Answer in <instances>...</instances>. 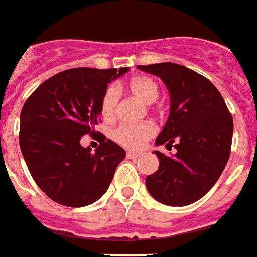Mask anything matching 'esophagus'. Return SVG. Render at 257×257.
<instances>
[{"mask_svg": "<svg viewBox=\"0 0 257 257\" xmlns=\"http://www.w3.org/2000/svg\"><path fill=\"white\" fill-rule=\"evenodd\" d=\"M140 157V154L134 153V152H128L127 153V158H131V160H136V158Z\"/></svg>", "mask_w": 257, "mask_h": 257, "instance_id": "1", "label": "esophagus"}]
</instances>
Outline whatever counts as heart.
<instances>
[{"label":"heart","instance_id":"heart-1","mask_svg":"<svg viewBox=\"0 0 257 257\" xmlns=\"http://www.w3.org/2000/svg\"><path fill=\"white\" fill-rule=\"evenodd\" d=\"M127 89L131 94L145 104H153L160 96L158 85L152 78L148 77H136L127 84ZM119 89L116 86H108L101 97V115L105 119H112L116 113L117 103H119ZM156 134V126L153 123H138V124H124L117 127L113 131V140L117 144L124 146L127 149L140 150L145 144Z\"/></svg>","mask_w":257,"mask_h":257}]
</instances>
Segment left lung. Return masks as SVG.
Listing matches in <instances>:
<instances>
[{"label": "left lung", "instance_id": "8db88e82", "mask_svg": "<svg viewBox=\"0 0 257 257\" xmlns=\"http://www.w3.org/2000/svg\"><path fill=\"white\" fill-rule=\"evenodd\" d=\"M138 69L160 77L167 85L171 112L156 145L176 149L173 156L154 152L160 167L146 177V188L160 203H194L213 188L226 167L233 117L219 90L199 73L172 62Z\"/></svg>", "mask_w": 257, "mask_h": 257}]
</instances>
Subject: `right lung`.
<instances>
[{
    "instance_id": "add662e5",
    "label": "right lung",
    "mask_w": 257,
    "mask_h": 257,
    "mask_svg": "<svg viewBox=\"0 0 257 257\" xmlns=\"http://www.w3.org/2000/svg\"><path fill=\"white\" fill-rule=\"evenodd\" d=\"M128 67H76L46 80L27 99L20 115L19 142L32 179L50 199L69 207L99 200L126 152L94 131L108 84ZM90 134L100 142L94 154L80 146Z\"/></svg>"
}]
</instances>
